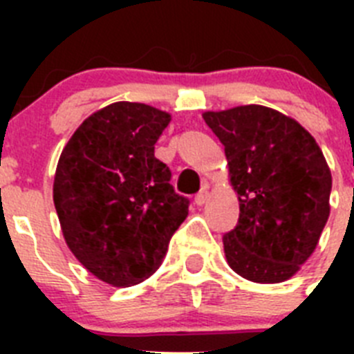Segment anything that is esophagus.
Instances as JSON below:
<instances>
[{
  "label": "esophagus",
  "mask_w": 354,
  "mask_h": 354,
  "mask_svg": "<svg viewBox=\"0 0 354 354\" xmlns=\"http://www.w3.org/2000/svg\"><path fill=\"white\" fill-rule=\"evenodd\" d=\"M207 198H209V189H207V187H204V189H202V192H200L198 195L195 196V204L196 205H204L205 202H207Z\"/></svg>",
  "instance_id": "34e87169"
}]
</instances>
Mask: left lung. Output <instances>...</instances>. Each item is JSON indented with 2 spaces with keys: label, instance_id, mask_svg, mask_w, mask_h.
I'll list each match as a JSON object with an SVG mask.
<instances>
[{
  "label": "left lung",
  "instance_id": "1",
  "mask_svg": "<svg viewBox=\"0 0 354 354\" xmlns=\"http://www.w3.org/2000/svg\"><path fill=\"white\" fill-rule=\"evenodd\" d=\"M202 117L223 143L239 198V221L223 236L228 266L252 282H286L314 253L330 216L323 150L301 124L261 104Z\"/></svg>",
  "mask_w": 354,
  "mask_h": 354
}]
</instances>
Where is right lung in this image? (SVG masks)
<instances>
[{"label":"right lung","mask_w":354,"mask_h":354,"mask_svg":"<svg viewBox=\"0 0 354 354\" xmlns=\"http://www.w3.org/2000/svg\"><path fill=\"white\" fill-rule=\"evenodd\" d=\"M171 115L113 102L90 115L62 150L53 200L65 243L102 282L131 287L161 266L187 216L154 145Z\"/></svg>","instance_id":"add662e5"}]
</instances>
